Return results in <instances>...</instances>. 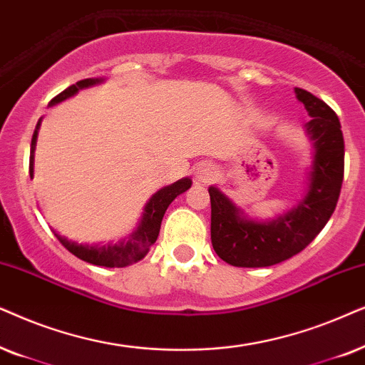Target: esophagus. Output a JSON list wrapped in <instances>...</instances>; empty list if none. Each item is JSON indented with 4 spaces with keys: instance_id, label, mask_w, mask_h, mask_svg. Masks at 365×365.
<instances>
[{
    "instance_id": "esophagus-1",
    "label": "esophagus",
    "mask_w": 365,
    "mask_h": 365,
    "mask_svg": "<svg viewBox=\"0 0 365 365\" xmlns=\"http://www.w3.org/2000/svg\"><path fill=\"white\" fill-rule=\"evenodd\" d=\"M215 177H217V168L213 167V165H210V163L198 165V168L195 172V180L198 183L205 185V183H210Z\"/></svg>"
}]
</instances>
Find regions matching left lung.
I'll return each mask as SVG.
<instances>
[{
	"label": "left lung",
	"mask_w": 365,
	"mask_h": 365,
	"mask_svg": "<svg viewBox=\"0 0 365 365\" xmlns=\"http://www.w3.org/2000/svg\"><path fill=\"white\" fill-rule=\"evenodd\" d=\"M312 120L305 133L312 142V165L302 200L272 220L245 215L220 188L208 187L212 245L233 267H269L302 252L332 217L344 180V137L335 111L309 91L295 88Z\"/></svg>",
	"instance_id": "obj_1"
}]
</instances>
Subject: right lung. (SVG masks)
<instances>
[{
  "label": "right lung",
  "instance_id": "1",
  "mask_svg": "<svg viewBox=\"0 0 365 365\" xmlns=\"http://www.w3.org/2000/svg\"><path fill=\"white\" fill-rule=\"evenodd\" d=\"M105 78H86V80L78 81V83L68 86L65 91H61L60 95H56L55 98L50 101V105H58L61 101H65L71 96H75L80 90L90 88V86L103 83ZM41 126V118L38 120L35 133H33L31 138V153H30V175L33 177V172H35V150H36V140H38V130ZM192 187V178H182L178 182L172 183V185L160 188L157 193H153L152 198L147 202V205L143 208V215L140 218L138 227L130 233L128 237L121 239L116 244H78L75 240L66 239L58 233L56 230L55 235L56 239L61 242L63 247L66 250H70L73 255H76L78 259L88 262V264L100 265V267H108V269H121V267L137 264L138 260H142L145 255L148 254L150 247L155 244L158 233H160V225H162V218L167 212L170 203H172L175 198H177L180 193L187 192L188 188Z\"/></svg>",
  "mask_w": 365,
  "mask_h": 365
}]
</instances>
